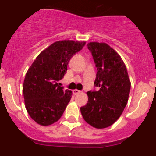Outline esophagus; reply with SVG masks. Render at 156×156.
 <instances>
[{
	"mask_svg": "<svg viewBox=\"0 0 156 156\" xmlns=\"http://www.w3.org/2000/svg\"><path fill=\"white\" fill-rule=\"evenodd\" d=\"M80 92H81V91H80V90H77V89L74 90H73V94H75V95H77V94H79Z\"/></svg>",
	"mask_w": 156,
	"mask_h": 156,
	"instance_id": "1",
	"label": "esophagus"
}]
</instances>
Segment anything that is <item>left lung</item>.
<instances>
[{"label": "left lung", "instance_id": "obj_1", "mask_svg": "<svg viewBox=\"0 0 156 156\" xmlns=\"http://www.w3.org/2000/svg\"><path fill=\"white\" fill-rule=\"evenodd\" d=\"M97 69L94 86L88 91V101L81 107L84 121L96 128L109 127L123 112L128 100L130 81L123 60L106 43L87 44Z\"/></svg>", "mask_w": 156, "mask_h": 156}]
</instances>
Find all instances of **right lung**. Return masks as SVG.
Returning <instances> with one entry per match:
<instances>
[{
    "mask_svg": "<svg viewBox=\"0 0 156 156\" xmlns=\"http://www.w3.org/2000/svg\"><path fill=\"white\" fill-rule=\"evenodd\" d=\"M85 42L59 41L41 52L30 66L23 83V96L30 117L44 126L57 122L72 97L58 81L67 72L71 58Z\"/></svg>",
    "mask_w": 156,
    "mask_h": 156,
    "instance_id": "add662e5",
    "label": "right lung"
}]
</instances>
